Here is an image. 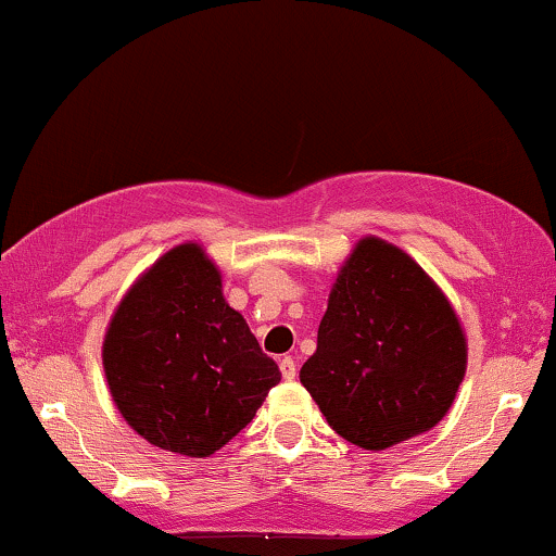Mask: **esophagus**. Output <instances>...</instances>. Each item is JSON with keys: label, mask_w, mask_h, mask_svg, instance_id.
<instances>
[{"label": "esophagus", "mask_w": 556, "mask_h": 556, "mask_svg": "<svg viewBox=\"0 0 556 556\" xmlns=\"http://www.w3.org/2000/svg\"><path fill=\"white\" fill-rule=\"evenodd\" d=\"M279 371H282V379L292 381V379H295V374H298V368H295V361H292L290 355H285V358L279 361Z\"/></svg>", "instance_id": "obj_1"}]
</instances>
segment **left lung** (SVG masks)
<instances>
[{"label":"left lung","mask_w":556,"mask_h":556,"mask_svg":"<svg viewBox=\"0 0 556 556\" xmlns=\"http://www.w3.org/2000/svg\"><path fill=\"white\" fill-rule=\"evenodd\" d=\"M465 363L442 290L400 248L366 238L337 277L300 381L342 439L387 450L446 416Z\"/></svg>","instance_id":"8db88e82"}]
</instances>
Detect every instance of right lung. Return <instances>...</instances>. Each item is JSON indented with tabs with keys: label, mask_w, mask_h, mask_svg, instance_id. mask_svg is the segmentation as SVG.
<instances>
[{
	"label": "right lung",
	"mask_w": 556,
	"mask_h": 556,
	"mask_svg": "<svg viewBox=\"0 0 556 556\" xmlns=\"http://www.w3.org/2000/svg\"><path fill=\"white\" fill-rule=\"evenodd\" d=\"M104 371L127 424L188 457L238 437L282 379L193 242L172 248L130 287L104 337Z\"/></svg>",
	"instance_id": "obj_1"
}]
</instances>
